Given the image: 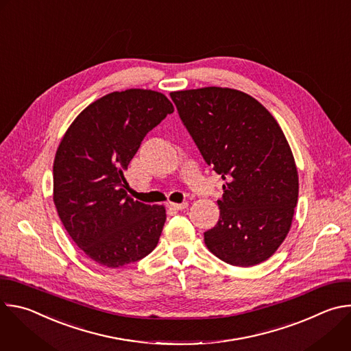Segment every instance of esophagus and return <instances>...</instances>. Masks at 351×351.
<instances>
[{"mask_svg": "<svg viewBox=\"0 0 351 351\" xmlns=\"http://www.w3.org/2000/svg\"><path fill=\"white\" fill-rule=\"evenodd\" d=\"M168 207H169L171 210H175V211H182V210H186V208L189 207V204H187V203H180V204H178V203H169Z\"/></svg>", "mask_w": 351, "mask_h": 351, "instance_id": "obj_1", "label": "esophagus"}]
</instances>
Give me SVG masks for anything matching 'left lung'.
Returning a JSON list of instances; mask_svg holds the SVG:
<instances>
[{
    "label": "left lung",
    "instance_id": "obj_1",
    "mask_svg": "<svg viewBox=\"0 0 351 351\" xmlns=\"http://www.w3.org/2000/svg\"><path fill=\"white\" fill-rule=\"evenodd\" d=\"M171 98L203 158L225 180L206 245L236 267L268 260L290 230L298 198L297 167L279 123L234 88L180 90Z\"/></svg>",
    "mask_w": 351,
    "mask_h": 351
}]
</instances>
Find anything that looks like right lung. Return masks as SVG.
Returning a JSON list of instances; mask_svg holds the SVG:
<instances>
[{
  "label": "right lung",
  "mask_w": 351,
  "mask_h": 351,
  "mask_svg": "<svg viewBox=\"0 0 351 351\" xmlns=\"http://www.w3.org/2000/svg\"><path fill=\"white\" fill-rule=\"evenodd\" d=\"M158 91H114L86 107L65 132L54 160V204L66 232L97 264L119 268L158 244L167 211L128 195L123 171L145 134L168 114Z\"/></svg>",
  "instance_id": "right-lung-1"
}]
</instances>
